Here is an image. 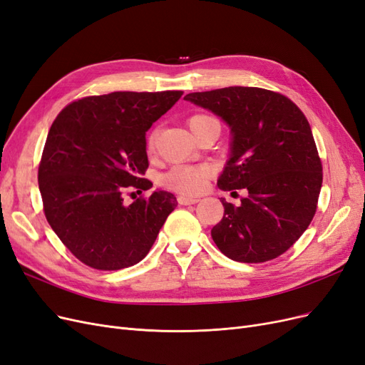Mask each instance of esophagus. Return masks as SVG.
Wrapping results in <instances>:
<instances>
[{
	"instance_id": "1",
	"label": "esophagus",
	"mask_w": 365,
	"mask_h": 365,
	"mask_svg": "<svg viewBox=\"0 0 365 365\" xmlns=\"http://www.w3.org/2000/svg\"><path fill=\"white\" fill-rule=\"evenodd\" d=\"M178 202L179 205H195L198 202L197 197H187V195H179L178 197Z\"/></svg>"
}]
</instances>
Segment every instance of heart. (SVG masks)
Returning a JSON list of instances; mask_svg holds the SVG:
<instances>
[{
    "label": "heart",
    "mask_w": 365,
    "mask_h": 365,
    "mask_svg": "<svg viewBox=\"0 0 365 365\" xmlns=\"http://www.w3.org/2000/svg\"><path fill=\"white\" fill-rule=\"evenodd\" d=\"M210 123H218L217 118L207 113H195L187 118V127L195 135L200 128ZM158 133L153 130L147 136V150L153 151L156 145ZM209 178V170L206 167H191V165H175L160 178V183L171 191L195 195L200 194L206 186Z\"/></svg>",
    "instance_id": "obj_1"
}]
</instances>
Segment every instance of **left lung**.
<instances>
[{"mask_svg": "<svg viewBox=\"0 0 365 365\" xmlns=\"http://www.w3.org/2000/svg\"><path fill=\"white\" fill-rule=\"evenodd\" d=\"M185 100L229 124L232 155L218 186L249 192L238 207L221 200L225 215L210 230L220 252L247 264L285 253L311 225L323 183L307 116L288 97L262 88L192 92Z\"/></svg>", "mask_w": 365, "mask_h": 365, "instance_id": "1", "label": "left lung"}]
</instances>
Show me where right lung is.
Masks as SVG:
<instances>
[{"label":"right lung","mask_w":365,"mask_h":365,"mask_svg":"<svg viewBox=\"0 0 365 365\" xmlns=\"http://www.w3.org/2000/svg\"><path fill=\"white\" fill-rule=\"evenodd\" d=\"M182 91L112 92L69 103L45 140L38 180L46 221L80 262L113 272L143 261L178 200L147 191L145 132ZM135 194V192H132Z\"/></svg>","instance_id":"obj_1"}]
</instances>
